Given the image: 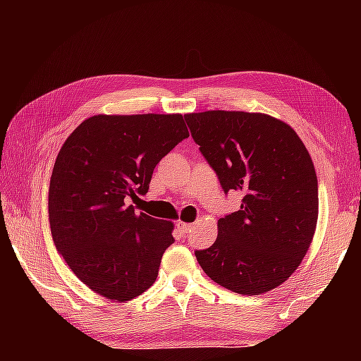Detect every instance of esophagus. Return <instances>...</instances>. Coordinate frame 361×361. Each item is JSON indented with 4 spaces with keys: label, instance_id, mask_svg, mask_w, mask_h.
Listing matches in <instances>:
<instances>
[{
    "label": "esophagus",
    "instance_id": "obj_1",
    "mask_svg": "<svg viewBox=\"0 0 361 361\" xmlns=\"http://www.w3.org/2000/svg\"><path fill=\"white\" fill-rule=\"evenodd\" d=\"M176 229H178L181 234H188V232L191 231V224L181 221V219H180V221H176Z\"/></svg>",
    "mask_w": 361,
    "mask_h": 361
}]
</instances>
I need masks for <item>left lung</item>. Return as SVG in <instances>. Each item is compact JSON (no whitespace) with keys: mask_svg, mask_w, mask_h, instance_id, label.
Returning a JSON list of instances; mask_svg holds the SVG:
<instances>
[{"mask_svg":"<svg viewBox=\"0 0 361 361\" xmlns=\"http://www.w3.org/2000/svg\"><path fill=\"white\" fill-rule=\"evenodd\" d=\"M194 142L240 210L218 219L215 243L195 252L213 282L261 295L288 280L312 243L319 185L307 148L286 122L264 113L185 114Z\"/></svg>","mask_w":361,"mask_h":361,"instance_id":"obj_1","label":"left lung"}]
</instances>
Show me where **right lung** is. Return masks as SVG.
I'll list each match as a JSON object with an SVG mask.
<instances>
[{"label":"right lung","mask_w":361,"mask_h":361,"mask_svg":"<svg viewBox=\"0 0 361 361\" xmlns=\"http://www.w3.org/2000/svg\"><path fill=\"white\" fill-rule=\"evenodd\" d=\"M189 132L181 114H97L65 140L49 186V224L76 277L116 302L156 282L173 223L127 199L149 189L152 170Z\"/></svg>","instance_id":"obj_1"}]
</instances>
